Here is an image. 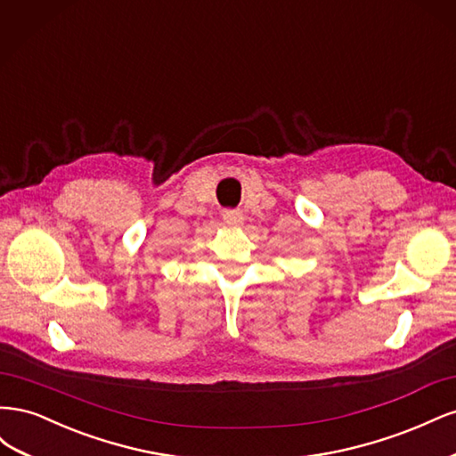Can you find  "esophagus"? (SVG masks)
I'll use <instances>...</instances> for the list:
<instances>
[{"label": "esophagus", "mask_w": 456, "mask_h": 456, "mask_svg": "<svg viewBox=\"0 0 456 456\" xmlns=\"http://www.w3.org/2000/svg\"><path fill=\"white\" fill-rule=\"evenodd\" d=\"M223 218L228 226H240L243 223V213L238 209H226L223 213Z\"/></svg>", "instance_id": "1"}]
</instances>
